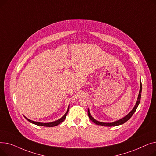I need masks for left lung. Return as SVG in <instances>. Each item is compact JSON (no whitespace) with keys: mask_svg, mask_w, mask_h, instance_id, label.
<instances>
[{"mask_svg":"<svg viewBox=\"0 0 156 156\" xmlns=\"http://www.w3.org/2000/svg\"><path fill=\"white\" fill-rule=\"evenodd\" d=\"M142 83L140 81V91H139V94H138V98H137V101L134 106L133 109L130 111V112H129L127 115L126 116H125L124 118H122V119H120L118 121H116L114 122H100L99 121H97L95 120L90 114V111H89V109H88V117L90 118V119L92 120V122H94L95 124L96 125H101V126H118V125H122L125 123V122H126L128 120H129L131 117H132L133 116V114H134V112L136 111L138 106L139 105V103H140V99H141V93H142Z\"/></svg>","mask_w":156,"mask_h":156,"instance_id":"obj_1","label":"left lung"}]
</instances>
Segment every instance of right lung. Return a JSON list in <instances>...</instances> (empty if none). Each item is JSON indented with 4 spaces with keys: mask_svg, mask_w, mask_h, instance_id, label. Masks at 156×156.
<instances>
[{
    "mask_svg": "<svg viewBox=\"0 0 156 156\" xmlns=\"http://www.w3.org/2000/svg\"><path fill=\"white\" fill-rule=\"evenodd\" d=\"M69 105L68 106V110L66 112V113L64 114V115L61 118H60L59 119L55 121H53V122H36V121H34L32 120H30L29 119H28L27 118L24 117L29 122H31V123L33 124H35L36 125H38V126H46V127H53V126H55L57 125H59L60 123H61L62 122H63V121L66 119V117L67 116V114L69 111Z\"/></svg>",
    "mask_w": 156,
    "mask_h": 156,
    "instance_id": "right-lung-1",
    "label": "right lung"
}]
</instances>
